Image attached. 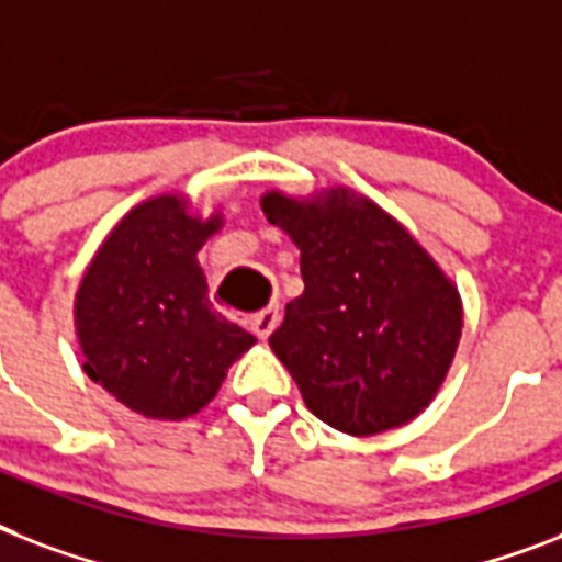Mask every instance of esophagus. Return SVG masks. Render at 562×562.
<instances>
[{
  "mask_svg": "<svg viewBox=\"0 0 562 562\" xmlns=\"http://www.w3.org/2000/svg\"><path fill=\"white\" fill-rule=\"evenodd\" d=\"M277 324H280V306L277 303H271L268 308H262L259 315L247 317V326H250V333L256 335V338H268V335L277 329Z\"/></svg>",
  "mask_w": 562,
  "mask_h": 562,
  "instance_id": "esophagus-1",
  "label": "esophagus"
}]
</instances>
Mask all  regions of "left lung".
I'll return each mask as SVG.
<instances>
[{"label":"left lung","mask_w":562,"mask_h":562,"mask_svg":"<svg viewBox=\"0 0 562 562\" xmlns=\"http://www.w3.org/2000/svg\"><path fill=\"white\" fill-rule=\"evenodd\" d=\"M262 212L300 247L306 289L285 306L271 350L306 408L356 437L417 417L461 338V297L446 273L400 221L350 189L315 201L268 192Z\"/></svg>","instance_id":"8db88e82"}]
</instances>
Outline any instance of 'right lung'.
Here are the masks:
<instances>
[{
    "instance_id": "add662e5",
    "label": "right lung",
    "mask_w": 562,
    "mask_h": 562,
    "mask_svg": "<svg viewBox=\"0 0 562 562\" xmlns=\"http://www.w3.org/2000/svg\"><path fill=\"white\" fill-rule=\"evenodd\" d=\"M218 227V215L201 221L178 194H160L119 221L83 273V373L143 417L198 414L256 341L206 297L198 250Z\"/></svg>"
}]
</instances>
